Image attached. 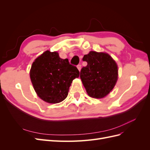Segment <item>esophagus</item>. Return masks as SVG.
<instances>
[{
  "label": "esophagus",
  "instance_id": "1",
  "mask_svg": "<svg viewBox=\"0 0 150 150\" xmlns=\"http://www.w3.org/2000/svg\"><path fill=\"white\" fill-rule=\"evenodd\" d=\"M77 68H78V70L80 71H81V64H78V66H77Z\"/></svg>",
  "mask_w": 150,
  "mask_h": 150
}]
</instances>
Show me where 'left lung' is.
<instances>
[{
  "label": "left lung",
  "instance_id": "1",
  "mask_svg": "<svg viewBox=\"0 0 150 150\" xmlns=\"http://www.w3.org/2000/svg\"><path fill=\"white\" fill-rule=\"evenodd\" d=\"M83 61L88 64L80 72V78L88 94L93 98H103L114 88L118 77L117 66L107 53L90 51Z\"/></svg>",
  "mask_w": 150,
  "mask_h": 150
}]
</instances>
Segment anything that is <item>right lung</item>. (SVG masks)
Wrapping results in <instances>:
<instances>
[{
	"instance_id": "right-lung-1",
	"label": "right lung",
	"mask_w": 150,
	"mask_h": 150,
	"mask_svg": "<svg viewBox=\"0 0 150 150\" xmlns=\"http://www.w3.org/2000/svg\"><path fill=\"white\" fill-rule=\"evenodd\" d=\"M79 76L76 66L67 59H61L57 52L45 51L36 58L30 71L35 91L43 101L58 103L66 98L73 79Z\"/></svg>"
}]
</instances>
